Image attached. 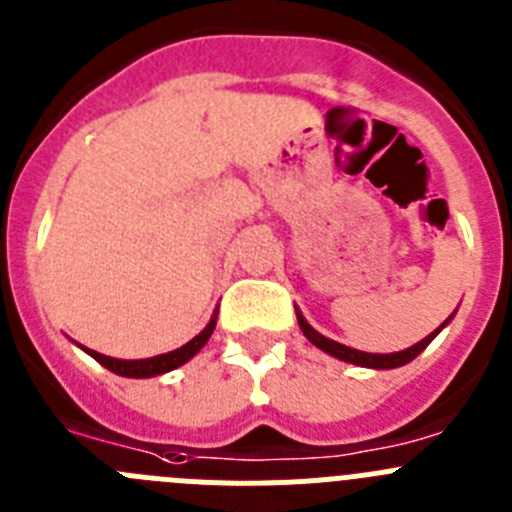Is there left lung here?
Segmentation results:
<instances>
[{
	"label": "left lung",
	"mask_w": 512,
	"mask_h": 512,
	"mask_svg": "<svg viewBox=\"0 0 512 512\" xmlns=\"http://www.w3.org/2000/svg\"><path fill=\"white\" fill-rule=\"evenodd\" d=\"M298 316V326H301V331L306 334V339L311 344H316L319 349H324V352H329L331 357L336 359H344V362H352V365H359V367H372V370H393V367H400V365H408L411 359H416L418 354L423 352V349L431 344V339H434L436 334H439L441 329H444L446 324H449V319L444 321V324L439 326V329L434 331V334H428L426 339H421L418 344H413V347L403 349V352H393V354H370V352H357V349L352 347H344V344L339 342H331V339H326V336H321L319 331L313 329V326H308V321L303 319L301 311H296Z\"/></svg>",
	"instance_id": "obj_1"
}]
</instances>
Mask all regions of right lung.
I'll use <instances>...</instances> for the list:
<instances>
[{
    "label": "right lung",
    "mask_w": 512,
    "mask_h": 512,
    "mask_svg": "<svg viewBox=\"0 0 512 512\" xmlns=\"http://www.w3.org/2000/svg\"><path fill=\"white\" fill-rule=\"evenodd\" d=\"M214 326H216V316L209 321V324H206V329L201 331L199 336H193L191 342L183 344L181 349H173V352L158 354V357H150V359H114V357H107V354L94 352V349H86V352H89L91 357L99 362V365H104L107 370H112L114 375H122V377L163 375V372H170V370H176V367H181L183 362H188L193 354L199 352V349L209 342V336L214 334Z\"/></svg>",
    "instance_id": "1"
}]
</instances>
